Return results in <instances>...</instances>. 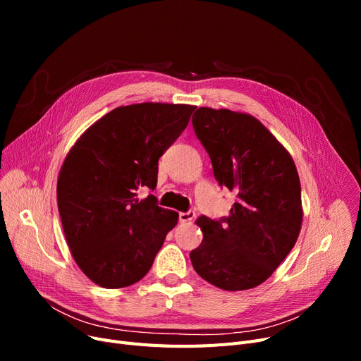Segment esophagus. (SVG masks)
Returning a JSON list of instances; mask_svg holds the SVG:
<instances>
[{
	"label": "esophagus",
	"mask_w": 361,
	"mask_h": 361,
	"mask_svg": "<svg viewBox=\"0 0 361 361\" xmlns=\"http://www.w3.org/2000/svg\"><path fill=\"white\" fill-rule=\"evenodd\" d=\"M195 216H196V214L193 212V211H188V212H181L180 214V222H192L193 219H195Z\"/></svg>",
	"instance_id": "obj_1"
}]
</instances>
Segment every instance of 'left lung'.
Wrapping results in <instances>:
<instances>
[{
  "mask_svg": "<svg viewBox=\"0 0 361 361\" xmlns=\"http://www.w3.org/2000/svg\"><path fill=\"white\" fill-rule=\"evenodd\" d=\"M219 185L237 195L230 215L196 224L195 271L226 291L267 281L294 247L302 221L301 187L290 152L250 114L202 106L192 118Z\"/></svg>",
  "mask_w": 361,
  "mask_h": 361,
  "instance_id": "1",
  "label": "left lung"
}]
</instances>
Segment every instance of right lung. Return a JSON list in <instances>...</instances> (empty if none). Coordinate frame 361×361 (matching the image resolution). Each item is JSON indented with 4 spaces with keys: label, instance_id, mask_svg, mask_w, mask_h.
<instances>
[{
    "label": "right lung",
    "instance_id": "right-lung-1",
    "mask_svg": "<svg viewBox=\"0 0 361 361\" xmlns=\"http://www.w3.org/2000/svg\"><path fill=\"white\" fill-rule=\"evenodd\" d=\"M193 105L143 102L105 114L75 140L56 183L71 256L99 287L124 288L152 268L178 214L157 204L158 159L187 127Z\"/></svg>",
    "mask_w": 361,
    "mask_h": 361
}]
</instances>
